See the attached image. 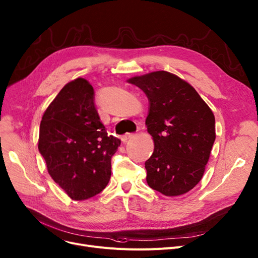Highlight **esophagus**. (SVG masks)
Segmentation results:
<instances>
[{"label":"esophagus","instance_id":"1","mask_svg":"<svg viewBox=\"0 0 258 258\" xmlns=\"http://www.w3.org/2000/svg\"><path fill=\"white\" fill-rule=\"evenodd\" d=\"M132 137H133V134H125V135H123V136L121 137V141L122 142H126Z\"/></svg>","mask_w":258,"mask_h":258}]
</instances>
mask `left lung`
<instances>
[{
    "label": "left lung",
    "instance_id": "8db88e82",
    "mask_svg": "<svg viewBox=\"0 0 258 258\" xmlns=\"http://www.w3.org/2000/svg\"><path fill=\"white\" fill-rule=\"evenodd\" d=\"M150 101L145 120L155 148L145 162L148 186L166 197L188 192L201 181L215 140L210 107L185 80L166 71L130 78Z\"/></svg>",
    "mask_w": 258,
    "mask_h": 258
}]
</instances>
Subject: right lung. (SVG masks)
<instances>
[{"instance_id":"1","label":"right lung","mask_w":258,"mask_h":258,"mask_svg":"<svg viewBox=\"0 0 258 258\" xmlns=\"http://www.w3.org/2000/svg\"><path fill=\"white\" fill-rule=\"evenodd\" d=\"M121 141L107 136L85 78L68 83L40 121L38 151L48 172L74 201L101 192L111 178V159Z\"/></svg>"}]
</instances>
